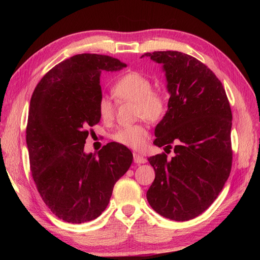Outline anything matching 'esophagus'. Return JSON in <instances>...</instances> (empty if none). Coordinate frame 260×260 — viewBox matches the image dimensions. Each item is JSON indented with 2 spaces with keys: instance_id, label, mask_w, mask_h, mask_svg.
<instances>
[{
  "instance_id": "34e87169",
  "label": "esophagus",
  "mask_w": 260,
  "mask_h": 260,
  "mask_svg": "<svg viewBox=\"0 0 260 260\" xmlns=\"http://www.w3.org/2000/svg\"><path fill=\"white\" fill-rule=\"evenodd\" d=\"M133 160H135L136 164H145L147 161L146 158H144L143 156H140L138 154H135L133 155Z\"/></svg>"
}]
</instances>
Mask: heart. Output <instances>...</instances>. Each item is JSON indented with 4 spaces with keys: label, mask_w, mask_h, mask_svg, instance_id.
Wrapping results in <instances>:
<instances>
[{
    "label": "heart",
    "mask_w": 260,
    "mask_h": 260,
    "mask_svg": "<svg viewBox=\"0 0 260 260\" xmlns=\"http://www.w3.org/2000/svg\"><path fill=\"white\" fill-rule=\"evenodd\" d=\"M113 94L120 101L136 102L138 117L147 121L158 122L166 116L167 100L159 90H153V83L144 75L132 72L118 79L113 86ZM98 113L105 123H111L116 114V105L108 98H102L98 104ZM149 138L148 129L144 124L125 125L118 129L113 136L114 141L133 149H143Z\"/></svg>",
    "instance_id": "1"
}]
</instances>
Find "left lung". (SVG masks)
<instances>
[{
    "mask_svg": "<svg viewBox=\"0 0 260 260\" xmlns=\"http://www.w3.org/2000/svg\"><path fill=\"white\" fill-rule=\"evenodd\" d=\"M143 56L162 65L170 94L154 144L175 152L171 158L165 153L148 158L155 180L146 198L160 216L186 221L214 203L230 176V103L221 81L191 55L160 51Z\"/></svg>",
    "mask_w": 260,
    "mask_h": 260,
    "instance_id": "1",
    "label": "left lung"
}]
</instances>
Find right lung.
Returning a JSON list of instances; mask_svg holds the SVG:
<instances>
[{"label":"right lung","mask_w":260,"mask_h":260,"mask_svg":"<svg viewBox=\"0 0 260 260\" xmlns=\"http://www.w3.org/2000/svg\"><path fill=\"white\" fill-rule=\"evenodd\" d=\"M125 66L107 55L78 54L46 73L31 96L30 170L45 205L66 222L98 218L132 164L130 149L119 143H108L96 154L83 151L89 129L101 119V74Z\"/></svg>","instance_id":"right-lung-1"}]
</instances>
